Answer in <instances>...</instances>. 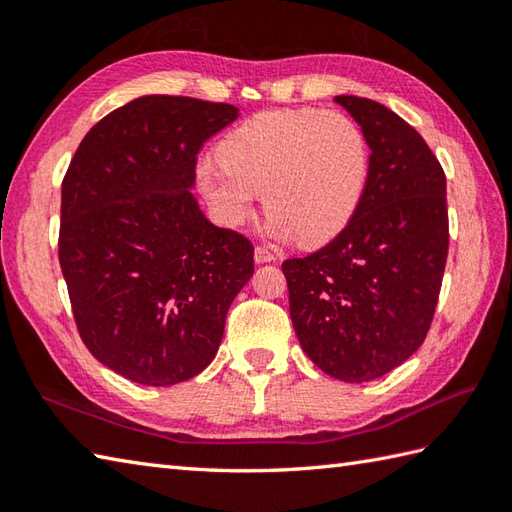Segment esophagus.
I'll list each match as a JSON object with an SVG mask.
<instances>
[{
    "label": "esophagus",
    "mask_w": 512,
    "mask_h": 512,
    "mask_svg": "<svg viewBox=\"0 0 512 512\" xmlns=\"http://www.w3.org/2000/svg\"><path fill=\"white\" fill-rule=\"evenodd\" d=\"M255 262H257V264H270V262H275L273 250L266 248V246H257V248H255Z\"/></svg>",
    "instance_id": "obj_1"
}]
</instances>
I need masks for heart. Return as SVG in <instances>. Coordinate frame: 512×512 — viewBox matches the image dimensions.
<instances>
[{
    "label": "heart",
    "mask_w": 512,
    "mask_h": 512,
    "mask_svg": "<svg viewBox=\"0 0 512 512\" xmlns=\"http://www.w3.org/2000/svg\"><path fill=\"white\" fill-rule=\"evenodd\" d=\"M220 160L198 165V189L222 226L242 228L259 200L275 239L321 246L352 222L369 180L361 125L341 112H262L217 147Z\"/></svg>",
    "instance_id": "obj_1"
}]
</instances>
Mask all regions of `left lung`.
<instances>
[{
	"instance_id": "1",
	"label": "left lung",
	"mask_w": 512,
	"mask_h": 512,
	"mask_svg": "<svg viewBox=\"0 0 512 512\" xmlns=\"http://www.w3.org/2000/svg\"><path fill=\"white\" fill-rule=\"evenodd\" d=\"M334 103L367 138L363 202L330 244L281 270L303 352L332 378L365 383L405 363L429 332L449 250L447 178L389 107L358 96Z\"/></svg>"
}]
</instances>
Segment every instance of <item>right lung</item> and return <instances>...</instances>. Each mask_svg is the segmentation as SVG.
Listing matches in <instances>:
<instances>
[{
  "label": "right lung",
  "mask_w": 512,
  "mask_h": 512,
  "mask_svg": "<svg viewBox=\"0 0 512 512\" xmlns=\"http://www.w3.org/2000/svg\"><path fill=\"white\" fill-rule=\"evenodd\" d=\"M235 105L145 94L96 123L61 187L59 262L76 328L99 361L167 387L217 354L253 277V246L206 220L195 162Z\"/></svg>",
  "instance_id": "add662e5"
}]
</instances>
